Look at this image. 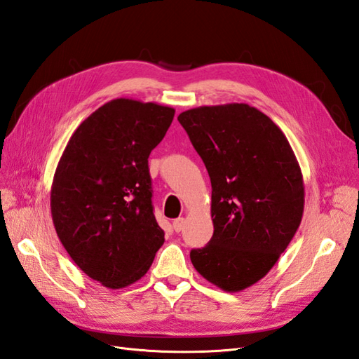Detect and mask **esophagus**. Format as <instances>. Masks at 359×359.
<instances>
[{
  "instance_id": "1",
  "label": "esophagus",
  "mask_w": 359,
  "mask_h": 359,
  "mask_svg": "<svg viewBox=\"0 0 359 359\" xmlns=\"http://www.w3.org/2000/svg\"><path fill=\"white\" fill-rule=\"evenodd\" d=\"M183 227H185V218H176L172 222V229L176 232H180V231H183Z\"/></svg>"
}]
</instances>
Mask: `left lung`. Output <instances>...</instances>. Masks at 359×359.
Returning <instances> with one entry per match:
<instances>
[{
	"mask_svg": "<svg viewBox=\"0 0 359 359\" xmlns=\"http://www.w3.org/2000/svg\"><path fill=\"white\" fill-rule=\"evenodd\" d=\"M212 185L214 235L191 262L206 280L235 292L261 280L302 222L305 187L280 128L245 103L182 112Z\"/></svg>",
	"mask_w": 359,
	"mask_h": 359,
	"instance_id": "1",
	"label": "left lung"
}]
</instances>
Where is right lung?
Segmentation results:
<instances>
[{
    "label": "right lung",
    "mask_w": 359,
    "mask_h": 359,
    "mask_svg": "<svg viewBox=\"0 0 359 359\" xmlns=\"http://www.w3.org/2000/svg\"><path fill=\"white\" fill-rule=\"evenodd\" d=\"M174 109L116 98L72 133L51 187V217L79 269L107 288L149 271L163 244L151 205L149 156L172 123Z\"/></svg>",
    "instance_id": "1"
}]
</instances>
